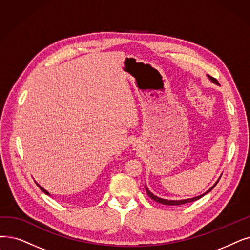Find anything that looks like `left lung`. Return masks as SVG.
<instances>
[{"mask_svg": "<svg viewBox=\"0 0 250 250\" xmlns=\"http://www.w3.org/2000/svg\"><path fill=\"white\" fill-rule=\"evenodd\" d=\"M208 78H209V80L210 81H212L213 83H219V82L216 81L215 79H213V78H211V77H209L208 75ZM221 179V178H220ZM220 179L216 181V183L214 184V185L209 189V190H208L206 191L205 193H203L202 195H199V196H197V197H194V198H189V199H184V200H167V199H164V198H159V197H157V196H155V195L153 194V193H151L149 190H148V188L146 187V191H147V194H148V196L150 197V198H152L153 199L154 201H156V202H159V203H161V204H166V205H181V204H185V203H188V202H192V201H195V200H198L199 198H201L202 196H204L205 194H208V192H210L214 187H215V185L216 184H218V182L220 181Z\"/></svg>", "mask_w": 250, "mask_h": 250, "instance_id": "1", "label": "left lung"}]
</instances>
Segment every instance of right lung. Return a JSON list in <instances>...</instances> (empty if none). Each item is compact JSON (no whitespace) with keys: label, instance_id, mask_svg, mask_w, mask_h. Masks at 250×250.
Returning <instances> with one entry per match:
<instances>
[{"label":"right lung","instance_id":"add662e5","mask_svg":"<svg viewBox=\"0 0 250 250\" xmlns=\"http://www.w3.org/2000/svg\"><path fill=\"white\" fill-rule=\"evenodd\" d=\"M37 185H38V186H39V187H40V189H41V190H42V192H44V193H46V194H47V195H50V193H49V192H48V191H47V190H45V189H44V188H42V187H41V186H40V185H39V184H38V183H37Z\"/></svg>","mask_w":250,"mask_h":250}]
</instances>
